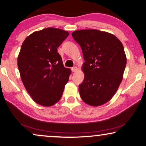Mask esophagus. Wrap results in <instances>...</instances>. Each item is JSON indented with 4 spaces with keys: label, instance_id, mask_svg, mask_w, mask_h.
<instances>
[{
    "label": "esophagus",
    "instance_id": "1",
    "mask_svg": "<svg viewBox=\"0 0 146 146\" xmlns=\"http://www.w3.org/2000/svg\"><path fill=\"white\" fill-rule=\"evenodd\" d=\"M71 71L72 72H75L77 71V68L76 67H72L71 68Z\"/></svg>",
    "mask_w": 146,
    "mask_h": 146
}]
</instances>
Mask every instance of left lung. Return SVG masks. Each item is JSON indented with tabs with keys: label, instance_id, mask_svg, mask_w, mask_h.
Segmentation results:
<instances>
[{
	"label": "left lung",
	"instance_id": "1",
	"mask_svg": "<svg viewBox=\"0 0 146 146\" xmlns=\"http://www.w3.org/2000/svg\"><path fill=\"white\" fill-rule=\"evenodd\" d=\"M72 36L82 49L85 77L79 85L83 102L99 106L109 102L121 83L126 66L121 42L113 35L96 29L75 31Z\"/></svg>",
	"mask_w": 146,
	"mask_h": 146
}]
</instances>
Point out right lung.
<instances>
[{
  "instance_id": "add662e5",
  "label": "right lung",
  "mask_w": 146,
  "mask_h": 146,
  "mask_svg": "<svg viewBox=\"0 0 146 146\" xmlns=\"http://www.w3.org/2000/svg\"><path fill=\"white\" fill-rule=\"evenodd\" d=\"M69 36L67 31L46 28L27 36L21 46L17 64L23 85L31 98L42 106L61 99L71 69L64 67L57 48Z\"/></svg>"
}]
</instances>
